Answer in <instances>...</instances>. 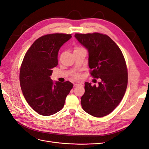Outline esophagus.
Returning a JSON list of instances; mask_svg holds the SVG:
<instances>
[{"label": "esophagus", "instance_id": "34e87169", "mask_svg": "<svg viewBox=\"0 0 149 149\" xmlns=\"http://www.w3.org/2000/svg\"><path fill=\"white\" fill-rule=\"evenodd\" d=\"M79 85H82V83H74V87H76V86H79Z\"/></svg>", "mask_w": 149, "mask_h": 149}]
</instances>
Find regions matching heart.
Here are the masks:
<instances>
[{"label":"heart","instance_id":"obj_1","mask_svg":"<svg viewBox=\"0 0 149 149\" xmlns=\"http://www.w3.org/2000/svg\"><path fill=\"white\" fill-rule=\"evenodd\" d=\"M77 49H78V48H77ZM75 77L77 78V77H78V76H77V75H75Z\"/></svg>","mask_w":149,"mask_h":149}]
</instances>
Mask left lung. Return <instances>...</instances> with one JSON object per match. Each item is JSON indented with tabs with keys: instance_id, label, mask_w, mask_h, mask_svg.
Wrapping results in <instances>:
<instances>
[{
	"instance_id": "8db88e82",
	"label": "left lung",
	"mask_w": 149,
	"mask_h": 149,
	"mask_svg": "<svg viewBox=\"0 0 149 149\" xmlns=\"http://www.w3.org/2000/svg\"><path fill=\"white\" fill-rule=\"evenodd\" d=\"M74 37L88 49L91 75L101 79L98 86L85 83L81 106L93 116H106L119 105L127 88L128 75L124 57L119 47L106 35L76 33Z\"/></svg>"
}]
</instances>
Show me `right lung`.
Returning <instances> with one entry per match:
<instances>
[{
    "mask_svg": "<svg viewBox=\"0 0 149 149\" xmlns=\"http://www.w3.org/2000/svg\"><path fill=\"white\" fill-rule=\"evenodd\" d=\"M72 37L53 33L36 40L26 53L20 71L22 91L29 106L38 114L48 116L63 109L73 86L70 81H53L52 69L58 65L61 47Z\"/></svg>",
    "mask_w": 149,
    "mask_h": 149,
    "instance_id": "right-lung-1",
    "label": "right lung"
}]
</instances>
